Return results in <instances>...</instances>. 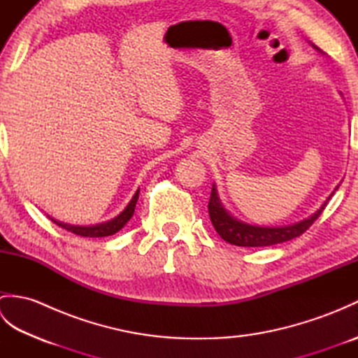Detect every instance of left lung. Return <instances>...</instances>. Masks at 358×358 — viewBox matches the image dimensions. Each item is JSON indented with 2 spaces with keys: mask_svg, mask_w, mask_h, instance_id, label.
I'll return each mask as SVG.
<instances>
[{
  "mask_svg": "<svg viewBox=\"0 0 358 358\" xmlns=\"http://www.w3.org/2000/svg\"><path fill=\"white\" fill-rule=\"evenodd\" d=\"M314 49L322 52L317 48V45H314ZM338 186L336 187V191L338 189ZM334 192L328 196V200L322 204V208L317 212H314L310 217L301 220V222H299V223H294L289 226H280V227L252 226V224L243 223L241 220H237L235 217H232L229 212L224 209L222 200H220L215 185L212 186L208 209H209V217H210L212 224H214L215 231L226 243H231V245L243 246V248L272 246V245H278V243L289 241L295 237H300L303 232H306L309 227L313 226L315 220L320 217V214L326 208V204H328V201L331 200Z\"/></svg>",
  "mask_w": 358,
  "mask_h": 358,
  "instance_id": "8db88e82",
  "label": "left lung"
}]
</instances>
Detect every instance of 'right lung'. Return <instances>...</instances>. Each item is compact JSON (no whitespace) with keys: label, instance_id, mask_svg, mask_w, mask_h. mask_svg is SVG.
Segmentation results:
<instances>
[{"label":"right lung","instance_id":"add662e5","mask_svg":"<svg viewBox=\"0 0 358 358\" xmlns=\"http://www.w3.org/2000/svg\"><path fill=\"white\" fill-rule=\"evenodd\" d=\"M138 194H140V189L135 192V195L132 196V200L129 201L127 206L124 208V210L121 212L120 215H117L110 222H106L101 224H95V226H73V224H67V223H62V222H57L55 218L49 217L53 223L58 224L59 227H63V229L69 231L75 235H80V237H109V235H113L115 232H118L120 229H123L124 224L129 222V220L132 218L134 215V210H135V204L136 200H138Z\"/></svg>","mask_w":358,"mask_h":358}]
</instances>
